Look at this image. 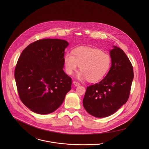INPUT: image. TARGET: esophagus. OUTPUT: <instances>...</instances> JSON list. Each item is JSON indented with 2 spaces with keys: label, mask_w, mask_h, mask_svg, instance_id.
<instances>
[{
  "label": "esophagus",
  "mask_w": 149,
  "mask_h": 149,
  "mask_svg": "<svg viewBox=\"0 0 149 149\" xmlns=\"http://www.w3.org/2000/svg\"><path fill=\"white\" fill-rule=\"evenodd\" d=\"M73 84H74L75 86H77L80 85V84L79 82H77V81H73Z\"/></svg>",
  "instance_id": "obj_1"
}]
</instances>
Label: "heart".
Wrapping results in <instances>:
<instances>
[{"label":"heart","mask_w":149,"mask_h":149,"mask_svg":"<svg viewBox=\"0 0 149 149\" xmlns=\"http://www.w3.org/2000/svg\"><path fill=\"white\" fill-rule=\"evenodd\" d=\"M64 62L68 74L72 75L80 66V72L77 77L94 82L100 80L107 73L111 59L108 54L98 49L79 46L75 48L72 53L65 54Z\"/></svg>","instance_id":"heart-1"}]
</instances>
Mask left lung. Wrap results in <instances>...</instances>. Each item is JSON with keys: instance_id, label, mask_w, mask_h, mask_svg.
<instances>
[{"instance_id": "8db88e82", "label": "left lung", "mask_w": 149, "mask_h": 149, "mask_svg": "<svg viewBox=\"0 0 149 149\" xmlns=\"http://www.w3.org/2000/svg\"><path fill=\"white\" fill-rule=\"evenodd\" d=\"M111 66L100 82L87 86L83 99L85 110L96 118H104L116 112L128 99L133 67L125 53L114 46L110 51Z\"/></svg>"}]
</instances>
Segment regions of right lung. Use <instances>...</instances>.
Here are the masks:
<instances>
[{"instance_id":"1","label":"right lung","mask_w":149,"mask_h":149,"mask_svg":"<svg viewBox=\"0 0 149 149\" xmlns=\"http://www.w3.org/2000/svg\"><path fill=\"white\" fill-rule=\"evenodd\" d=\"M68 45L63 40L42 39L30 43L22 52L14 76L22 102L33 112H54L71 89L72 79L63 69Z\"/></svg>"}]
</instances>
